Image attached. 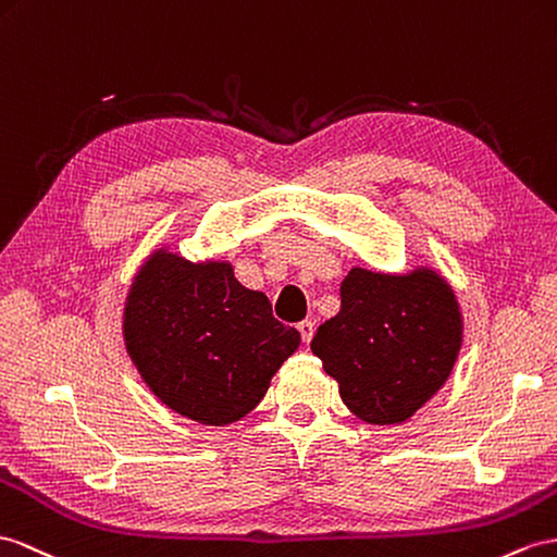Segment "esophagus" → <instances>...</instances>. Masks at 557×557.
Instances as JSON below:
<instances>
[{"label":"esophagus","instance_id":"34e87169","mask_svg":"<svg viewBox=\"0 0 557 557\" xmlns=\"http://www.w3.org/2000/svg\"><path fill=\"white\" fill-rule=\"evenodd\" d=\"M297 331H300V335H302V343H311V337H314V333H317V323L311 321V319H305L302 323H297Z\"/></svg>","mask_w":557,"mask_h":557}]
</instances>
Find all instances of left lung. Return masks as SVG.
Masks as SVG:
<instances>
[{
    "label": "left lung",
    "mask_w": 557,
    "mask_h": 557,
    "mask_svg": "<svg viewBox=\"0 0 557 557\" xmlns=\"http://www.w3.org/2000/svg\"><path fill=\"white\" fill-rule=\"evenodd\" d=\"M341 314L319 325L311 351L363 423L399 425L449 381L463 345V314L437 269L401 274L351 267Z\"/></svg>",
    "instance_id": "8db88e82"
}]
</instances>
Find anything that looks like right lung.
<instances>
[{
  "instance_id": "obj_1",
  "label": "right lung",
  "mask_w": 557,
  "mask_h": 557,
  "mask_svg": "<svg viewBox=\"0 0 557 557\" xmlns=\"http://www.w3.org/2000/svg\"><path fill=\"white\" fill-rule=\"evenodd\" d=\"M122 341L153 395L188 420L224 428L262 401L300 333L271 314L226 260H186L168 243L134 271Z\"/></svg>"
}]
</instances>
